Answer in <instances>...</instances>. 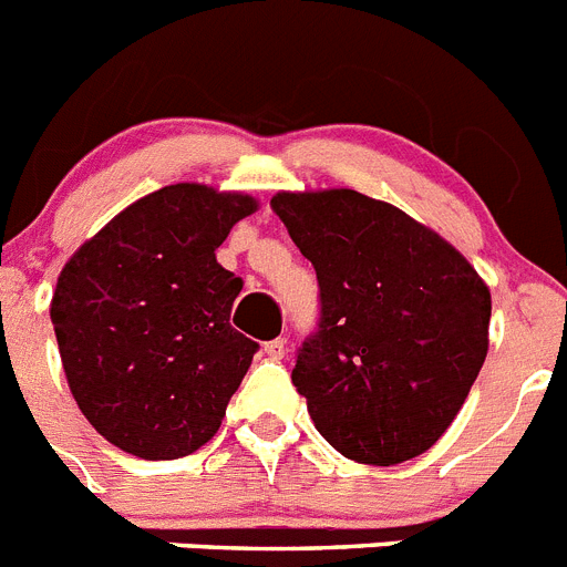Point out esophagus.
Wrapping results in <instances>:
<instances>
[{"mask_svg": "<svg viewBox=\"0 0 567 567\" xmlns=\"http://www.w3.org/2000/svg\"><path fill=\"white\" fill-rule=\"evenodd\" d=\"M284 352H287V340L284 338H272L264 343V354H267L269 360H280L284 358Z\"/></svg>", "mask_w": 567, "mask_h": 567, "instance_id": "1", "label": "esophagus"}]
</instances>
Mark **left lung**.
<instances>
[{"instance_id": "obj_1", "label": "left lung", "mask_w": 567, "mask_h": 567, "mask_svg": "<svg viewBox=\"0 0 567 567\" xmlns=\"http://www.w3.org/2000/svg\"><path fill=\"white\" fill-rule=\"evenodd\" d=\"M272 209L318 275V329L292 369L315 429L354 463L429 452L488 352L483 278L437 233L354 189L278 193Z\"/></svg>"}]
</instances>
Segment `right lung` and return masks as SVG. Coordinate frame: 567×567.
Returning <instances> with one entry per match:
<instances>
[{
    "label": "right lung",
    "instance_id": "right-lung-1",
    "mask_svg": "<svg viewBox=\"0 0 567 567\" xmlns=\"http://www.w3.org/2000/svg\"><path fill=\"white\" fill-rule=\"evenodd\" d=\"M249 195L169 184L130 204L59 275L50 320L87 423L144 460L218 432L258 343L229 312L244 280L215 260Z\"/></svg>",
    "mask_w": 567,
    "mask_h": 567
}]
</instances>
